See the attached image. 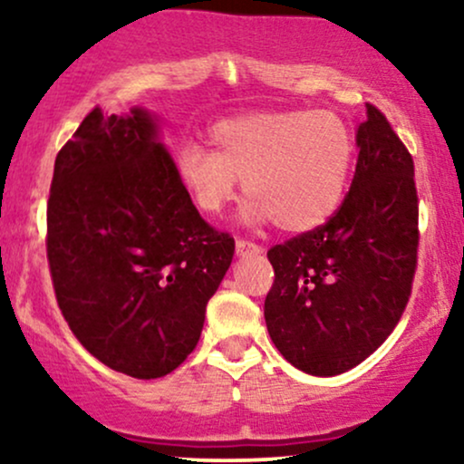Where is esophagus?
Returning a JSON list of instances; mask_svg holds the SVG:
<instances>
[{"label":"esophagus","mask_w":464,"mask_h":464,"mask_svg":"<svg viewBox=\"0 0 464 464\" xmlns=\"http://www.w3.org/2000/svg\"><path fill=\"white\" fill-rule=\"evenodd\" d=\"M236 253L237 255H259L262 253V246L255 242H250V239H237L236 242Z\"/></svg>","instance_id":"obj_1"}]
</instances>
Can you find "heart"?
I'll use <instances>...</instances> for the list:
<instances>
[{
	"label": "heart",
	"mask_w": 464,
	"mask_h": 464,
	"mask_svg": "<svg viewBox=\"0 0 464 464\" xmlns=\"http://www.w3.org/2000/svg\"><path fill=\"white\" fill-rule=\"evenodd\" d=\"M211 150L180 143L177 169L196 209L220 216L237 196H250L246 216L303 233L327 222L344 198L355 140L332 111H270L216 121Z\"/></svg>",
	"instance_id": "heart-1"
}]
</instances>
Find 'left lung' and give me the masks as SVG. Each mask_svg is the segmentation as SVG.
<instances>
[{
    "mask_svg": "<svg viewBox=\"0 0 464 464\" xmlns=\"http://www.w3.org/2000/svg\"><path fill=\"white\" fill-rule=\"evenodd\" d=\"M358 165L321 227L268 250L275 281L264 316L281 355L310 375H338L380 347L406 310L417 273L419 196L412 154L375 104L358 129Z\"/></svg>",
    "mask_w": 464,
    "mask_h": 464,
    "instance_id": "8db88e82",
    "label": "left lung"
}]
</instances>
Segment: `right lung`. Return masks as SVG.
Wrapping results in <instances>:
<instances>
[{"instance_id": "1", "label": "right lung", "mask_w": 464, "mask_h": 464, "mask_svg": "<svg viewBox=\"0 0 464 464\" xmlns=\"http://www.w3.org/2000/svg\"><path fill=\"white\" fill-rule=\"evenodd\" d=\"M143 109L95 106L56 154L47 264L69 329L137 380L168 375L198 344L236 239L202 220Z\"/></svg>"}]
</instances>
